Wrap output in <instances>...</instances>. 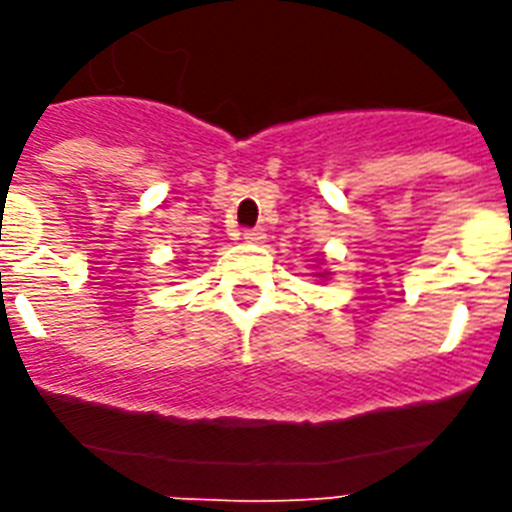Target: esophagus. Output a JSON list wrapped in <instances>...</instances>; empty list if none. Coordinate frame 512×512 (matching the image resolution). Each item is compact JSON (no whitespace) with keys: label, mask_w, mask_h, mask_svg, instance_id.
<instances>
[{"label":"esophagus","mask_w":512,"mask_h":512,"mask_svg":"<svg viewBox=\"0 0 512 512\" xmlns=\"http://www.w3.org/2000/svg\"><path fill=\"white\" fill-rule=\"evenodd\" d=\"M244 241H247V244H263L265 231L263 228H249V231H244Z\"/></svg>","instance_id":"obj_1"}]
</instances>
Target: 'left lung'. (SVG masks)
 <instances>
[{
  "label": "left lung",
  "instance_id": "left-lung-1",
  "mask_svg": "<svg viewBox=\"0 0 512 512\" xmlns=\"http://www.w3.org/2000/svg\"><path fill=\"white\" fill-rule=\"evenodd\" d=\"M313 279H321V281H327V279H329V271H316V273H313Z\"/></svg>",
  "mask_w": 512,
  "mask_h": 512
}]
</instances>
